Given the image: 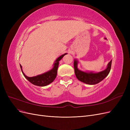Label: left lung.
I'll return each mask as SVG.
<instances>
[{
	"label": "left lung",
	"mask_w": 130,
	"mask_h": 130,
	"mask_svg": "<svg viewBox=\"0 0 130 130\" xmlns=\"http://www.w3.org/2000/svg\"><path fill=\"white\" fill-rule=\"evenodd\" d=\"M77 64L78 61L75 59L74 61V71L77 79L86 84L93 85L99 83L108 75L111 68L112 60L108 63L106 69L99 73L85 72L81 71L77 68Z\"/></svg>",
	"instance_id": "left-lung-1"
}]
</instances>
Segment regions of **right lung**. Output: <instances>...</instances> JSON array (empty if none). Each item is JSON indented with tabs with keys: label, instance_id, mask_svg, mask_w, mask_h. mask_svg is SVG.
Masks as SVG:
<instances>
[{
	"label": "right lung",
	"instance_id": "add662e5",
	"mask_svg": "<svg viewBox=\"0 0 130 130\" xmlns=\"http://www.w3.org/2000/svg\"><path fill=\"white\" fill-rule=\"evenodd\" d=\"M66 54H67L65 53L64 54L62 55L60 57H58L54 63L53 68L51 70H50L49 71L46 73L33 77H28L25 75V74L23 73L22 66L20 64L22 73L24 75V77L26 79L34 85H36L37 86H41V87L48 85L52 83V82H53L54 80L55 79L57 73V69L59 64V61H60L63 58V57Z\"/></svg>",
	"mask_w": 130,
	"mask_h": 130
}]
</instances>
